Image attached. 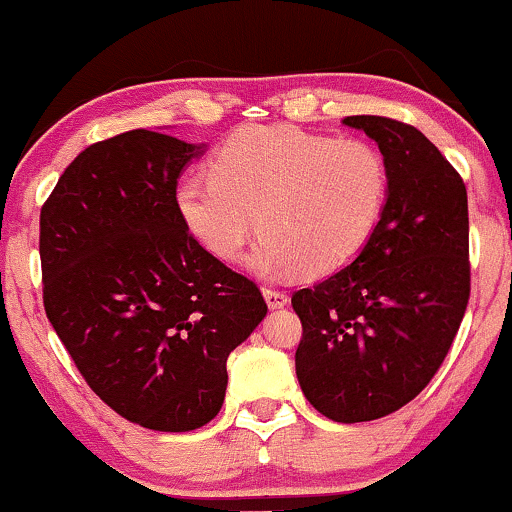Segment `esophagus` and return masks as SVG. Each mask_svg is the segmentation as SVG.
I'll list each match as a JSON object with an SVG mask.
<instances>
[{
	"label": "esophagus",
	"mask_w": 512,
	"mask_h": 512,
	"mask_svg": "<svg viewBox=\"0 0 512 512\" xmlns=\"http://www.w3.org/2000/svg\"><path fill=\"white\" fill-rule=\"evenodd\" d=\"M264 300H267L269 309H281L288 304V295L283 290H274V288H262Z\"/></svg>",
	"instance_id": "1"
}]
</instances>
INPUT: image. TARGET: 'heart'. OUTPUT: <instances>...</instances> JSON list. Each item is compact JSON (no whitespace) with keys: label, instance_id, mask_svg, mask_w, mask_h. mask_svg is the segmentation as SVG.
<instances>
[{"label":"heart","instance_id":"obj_1","mask_svg":"<svg viewBox=\"0 0 512 512\" xmlns=\"http://www.w3.org/2000/svg\"><path fill=\"white\" fill-rule=\"evenodd\" d=\"M212 177H184L177 212L222 262L248 257L257 276H326L359 255L383 215L387 167L364 141L297 127H241L219 146Z\"/></svg>","mask_w":512,"mask_h":512}]
</instances>
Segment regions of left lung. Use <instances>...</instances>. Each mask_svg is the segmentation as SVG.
<instances>
[{"instance_id": "8db88e82", "label": "left lung", "mask_w": 512, "mask_h": 512, "mask_svg": "<svg viewBox=\"0 0 512 512\" xmlns=\"http://www.w3.org/2000/svg\"><path fill=\"white\" fill-rule=\"evenodd\" d=\"M342 125L378 144L387 198L359 255L293 295L295 373L316 411L364 423L418 397L456 338L470 297L468 191L416 127L380 115Z\"/></svg>"}]
</instances>
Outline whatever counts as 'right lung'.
Returning a JSON list of instances; mask_svg holds the SVG:
<instances>
[{
	"instance_id": "right-lung-1",
	"label": "right lung",
	"mask_w": 512,
	"mask_h": 512,
	"mask_svg": "<svg viewBox=\"0 0 512 512\" xmlns=\"http://www.w3.org/2000/svg\"><path fill=\"white\" fill-rule=\"evenodd\" d=\"M205 144L132 129L77 155L40 215L44 309L87 385L148 430L217 416L260 288L189 234L177 179Z\"/></svg>"
}]
</instances>
